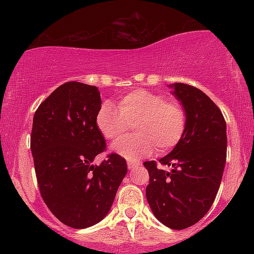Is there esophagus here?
<instances>
[{"instance_id":"34e87169","label":"esophagus","mask_w":254,"mask_h":254,"mask_svg":"<svg viewBox=\"0 0 254 254\" xmlns=\"http://www.w3.org/2000/svg\"><path fill=\"white\" fill-rule=\"evenodd\" d=\"M138 165H139V164H138V162H137V161H131V160H129V161H127V168H129L130 171L135 170V168H136Z\"/></svg>"}]
</instances>
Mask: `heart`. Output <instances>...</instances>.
Returning <instances> with one entry per match:
<instances>
[{
	"instance_id": "obj_1",
	"label": "heart",
	"mask_w": 254,
	"mask_h": 254,
	"mask_svg": "<svg viewBox=\"0 0 254 254\" xmlns=\"http://www.w3.org/2000/svg\"><path fill=\"white\" fill-rule=\"evenodd\" d=\"M135 123L136 135L125 137L112 150L127 160L149 155L156 148L165 154L176 148L186 130L185 109L179 101L147 89H135L119 99L118 109L104 101L95 115V124L106 139L117 141Z\"/></svg>"
}]
</instances>
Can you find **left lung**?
<instances>
[{"label": "left lung", "mask_w": 254, "mask_h": 254, "mask_svg": "<svg viewBox=\"0 0 254 254\" xmlns=\"http://www.w3.org/2000/svg\"><path fill=\"white\" fill-rule=\"evenodd\" d=\"M173 95L185 109L188 123L182 141L168 155L145 161L149 184L145 196L151 211L165 226H193L214 203L227 156L226 121L205 93L186 83H173Z\"/></svg>", "instance_id": "obj_1"}]
</instances>
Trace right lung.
Masks as SVG:
<instances>
[{
    "mask_svg": "<svg viewBox=\"0 0 254 254\" xmlns=\"http://www.w3.org/2000/svg\"><path fill=\"white\" fill-rule=\"evenodd\" d=\"M100 105L97 87L71 81L55 89L33 117L31 151L40 194L52 214L75 229L106 216L127 172L115 153L93 165L106 149L95 124Z\"/></svg>",
    "mask_w": 254,
    "mask_h": 254,
    "instance_id": "add662e5",
    "label": "right lung"
}]
</instances>
